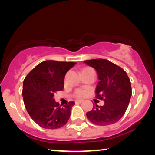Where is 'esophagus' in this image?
I'll use <instances>...</instances> for the list:
<instances>
[{
  "instance_id": "obj_1",
  "label": "esophagus",
  "mask_w": 155,
  "mask_h": 155,
  "mask_svg": "<svg viewBox=\"0 0 155 155\" xmlns=\"http://www.w3.org/2000/svg\"><path fill=\"white\" fill-rule=\"evenodd\" d=\"M83 100H76V101H75V103L76 104H81V103L83 102Z\"/></svg>"
}]
</instances>
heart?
Here are the masks:
<instances>
[{"instance_id": "1", "label": "heart", "mask_w": 155, "mask_h": 155, "mask_svg": "<svg viewBox=\"0 0 155 155\" xmlns=\"http://www.w3.org/2000/svg\"><path fill=\"white\" fill-rule=\"evenodd\" d=\"M87 68H86L84 69H87ZM87 93V91L85 90H82V89H77V90H75V92H74V96L75 97H82L86 95Z\"/></svg>"}]
</instances>
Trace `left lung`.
Here are the masks:
<instances>
[{
    "instance_id": "obj_1",
    "label": "left lung",
    "mask_w": 155,
    "mask_h": 155,
    "mask_svg": "<svg viewBox=\"0 0 155 155\" xmlns=\"http://www.w3.org/2000/svg\"><path fill=\"white\" fill-rule=\"evenodd\" d=\"M84 62L97 71L100 81L95 89L96 98L104 101L103 106H94L86 114L87 117L96 125L116 123L125 113L132 95L127 73L107 60L93 59Z\"/></svg>"
}]
</instances>
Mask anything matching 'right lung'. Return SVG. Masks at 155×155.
Segmentation results:
<instances>
[{
  "label": "right lung",
  "instance_id": "add662e5",
  "mask_svg": "<svg viewBox=\"0 0 155 155\" xmlns=\"http://www.w3.org/2000/svg\"><path fill=\"white\" fill-rule=\"evenodd\" d=\"M74 62L46 60L37 65L25 78L22 96L25 106L33 120L45 129L62 127L68 121L75 103L63 107L55 102L54 95L64 88V79Z\"/></svg>",
  "mask_w": 155,
  "mask_h": 155
}]
</instances>
